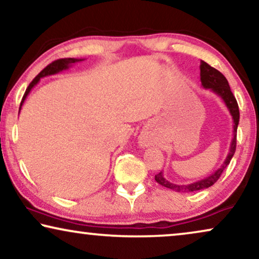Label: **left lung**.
<instances>
[{"label": "left lung", "mask_w": 259, "mask_h": 259, "mask_svg": "<svg viewBox=\"0 0 259 259\" xmlns=\"http://www.w3.org/2000/svg\"><path fill=\"white\" fill-rule=\"evenodd\" d=\"M200 81L201 86L206 90H211L213 93H215L218 97L222 98V100L224 101L226 107H228L230 114L232 116L233 120V137L231 145H230V151L228 155H226V159L223 162L221 167L212 173V175L205 177L204 179L198 180L196 183L192 184H186V185H177V184H173L168 182L167 179H165L162 172L155 175V182L160 184L161 186L167 187V189L176 191V192H183V193H189V192H194V191H200L205 190L207 187L213 185V184L219 179V177L222 176V173L224 169L228 167V165L231 161L236 152V144H237V127H238L239 123V108L238 104H237V100L235 95L232 94L231 88L229 86L228 80L226 77L223 75V74L217 70L213 67L207 65L206 62L201 61L200 62Z\"/></svg>", "instance_id": "left-lung-1"}]
</instances>
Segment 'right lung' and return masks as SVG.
<instances>
[{
    "instance_id": "obj_1",
    "label": "right lung",
    "mask_w": 259,
    "mask_h": 259,
    "mask_svg": "<svg viewBox=\"0 0 259 259\" xmlns=\"http://www.w3.org/2000/svg\"><path fill=\"white\" fill-rule=\"evenodd\" d=\"M80 61H83V59H74V58H67V59H59V60H55L54 62L49 63V65L46 67V68H44L41 70L40 73L37 74L36 77L31 81L29 86H28V88L26 90V93H24L23 98H22V101H21V105H20V111H21V107H22L23 102L24 100H26L28 94L30 93V91L33 90V88L36 86V84L38 83V81H40L42 77L45 76H49V75H54V74H58L60 72H62V70H66L68 69L70 66L74 65V63L76 62H80Z\"/></svg>"
}]
</instances>
